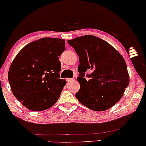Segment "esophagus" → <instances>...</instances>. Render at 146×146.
<instances>
[{"mask_svg": "<svg viewBox=\"0 0 146 146\" xmlns=\"http://www.w3.org/2000/svg\"><path fill=\"white\" fill-rule=\"evenodd\" d=\"M73 80H74V79H73V78H67V79H66V81H67L68 82H70L73 81Z\"/></svg>", "mask_w": 146, "mask_h": 146, "instance_id": "34e87169", "label": "esophagus"}]
</instances>
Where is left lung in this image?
<instances>
[{
	"instance_id": "obj_1",
	"label": "left lung",
	"mask_w": 146,
	"mask_h": 146,
	"mask_svg": "<svg viewBox=\"0 0 146 146\" xmlns=\"http://www.w3.org/2000/svg\"><path fill=\"white\" fill-rule=\"evenodd\" d=\"M67 42L80 57L77 80L80 88L76 98L95 111L109 109L119 101L129 84L123 58L107 42L91 35ZM86 71L92 73L86 75ZM85 75L89 80L84 78Z\"/></svg>"
}]
</instances>
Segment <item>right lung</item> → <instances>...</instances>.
<instances>
[{
  "instance_id": "right-lung-1",
  "label": "right lung",
  "mask_w": 146,
  "mask_h": 146,
  "mask_svg": "<svg viewBox=\"0 0 146 146\" xmlns=\"http://www.w3.org/2000/svg\"><path fill=\"white\" fill-rule=\"evenodd\" d=\"M65 40L43 38L29 43L13 60L8 73L11 91L28 109L40 111L53 106L66 81L60 79L59 56Z\"/></svg>"
}]
</instances>
